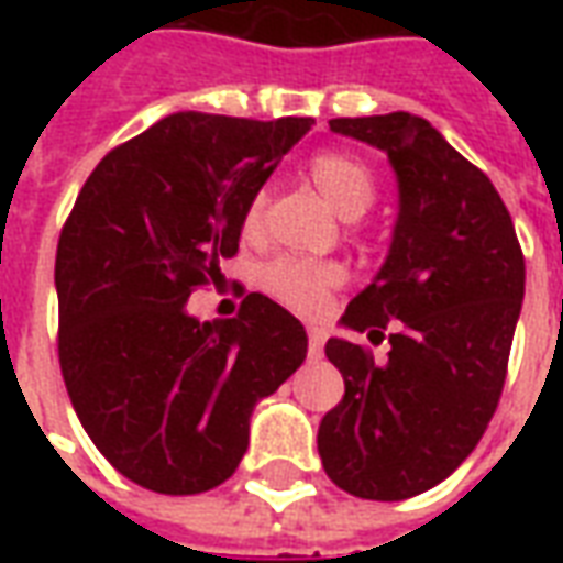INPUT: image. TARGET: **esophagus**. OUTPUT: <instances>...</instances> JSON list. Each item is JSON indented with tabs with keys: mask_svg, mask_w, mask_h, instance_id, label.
<instances>
[{
	"mask_svg": "<svg viewBox=\"0 0 563 563\" xmlns=\"http://www.w3.org/2000/svg\"><path fill=\"white\" fill-rule=\"evenodd\" d=\"M322 346H325L322 329L310 325V329H307V353H310V358H322Z\"/></svg>",
	"mask_w": 563,
	"mask_h": 563,
	"instance_id": "34e87169",
	"label": "esophagus"
}]
</instances>
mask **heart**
<instances>
[{
    "mask_svg": "<svg viewBox=\"0 0 563 563\" xmlns=\"http://www.w3.org/2000/svg\"><path fill=\"white\" fill-rule=\"evenodd\" d=\"M310 180L317 184L329 205L343 217H362L374 201V177L367 172L365 162H358L350 153H319L310 159ZM262 196L250 201L244 217V229L253 232L262 222ZM343 280V271L331 262H313V258L283 256L274 258L268 268L262 271L265 292L274 295L280 305L292 307L298 313H319L329 301L331 289H338Z\"/></svg>",
    "mask_w": 563,
    "mask_h": 563,
    "instance_id": "obj_1",
    "label": "heart"
}]
</instances>
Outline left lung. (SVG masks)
Segmentation results:
<instances>
[{"instance_id": "obj_1", "label": "left lung", "mask_w": 563, "mask_h": 563, "mask_svg": "<svg viewBox=\"0 0 563 563\" xmlns=\"http://www.w3.org/2000/svg\"><path fill=\"white\" fill-rule=\"evenodd\" d=\"M331 132L389 156L398 220L389 256L341 322L383 341L377 365L331 338L343 401L319 424L329 479L365 500L422 495L467 459L507 379L525 298V256L492 180L422 117H338Z\"/></svg>"}]
</instances>
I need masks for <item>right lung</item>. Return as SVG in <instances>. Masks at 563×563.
<instances>
[{
  "label": "right lung",
  "instance_id": "obj_1",
  "mask_svg": "<svg viewBox=\"0 0 563 563\" xmlns=\"http://www.w3.org/2000/svg\"><path fill=\"white\" fill-rule=\"evenodd\" d=\"M310 117L184 111L104 156L56 246L59 367L96 449L159 495H198L244 459L250 416L307 355V331L265 295L234 319L186 313L238 253L250 201Z\"/></svg>",
  "mask_w": 563,
  "mask_h": 563
}]
</instances>
